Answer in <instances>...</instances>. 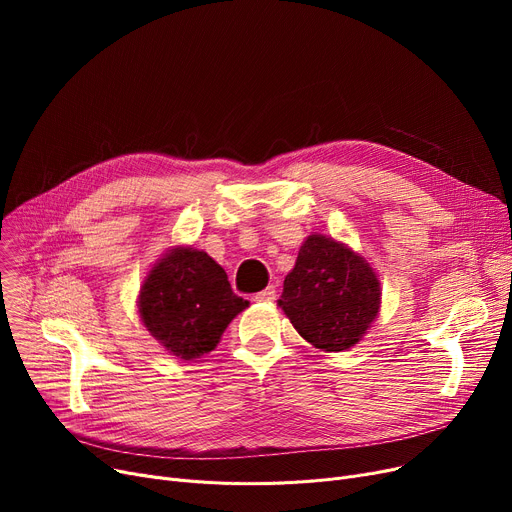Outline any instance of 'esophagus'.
<instances>
[{
	"label": "esophagus",
	"mask_w": 512,
	"mask_h": 512,
	"mask_svg": "<svg viewBox=\"0 0 512 512\" xmlns=\"http://www.w3.org/2000/svg\"><path fill=\"white\" fill-rule=\"evenodd\" d=\"M276 299V286H267L265 290L255 294V301L259 303H272Z\"/></svg>",
	"instance_id": "esophagus-1"
}]
</instances>
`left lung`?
Wrapping results in <instances>:
<instances>
[{"mask_svg":"<svg viewBox=\"0 0 512 512\" xmlns=\"http://www.w3.org/2000/svg\"><path fill=\"white\" fill-rule=\"evenodd\" d=\"M278 305L297 332L321 351L355 346L380 311V280L363 257L313 234L284 280Z\"/></svg>","mask_w":512,"mask_h":512,"instance_id":"obj_1","label":"left lung"}]
</instances>
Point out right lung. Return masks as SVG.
<instances>
[{
    "label": "right lung",
    "mask_w": 512,
    "mask_h": 512,
    "mask_svg": "<svg viewBox=\"0 0 512 512\" xmlns=\"http://www.w3.org/2000/svg\"><path fill=\"white\" fill-rule=\"evenodd\" d=\"M249 307L232 292L222 265L197 249H172L149 272L139 297L145 328L180 359L218 346L230 321Z\"/></svg>",
    "instance_id": "1"
}]
</instances>
